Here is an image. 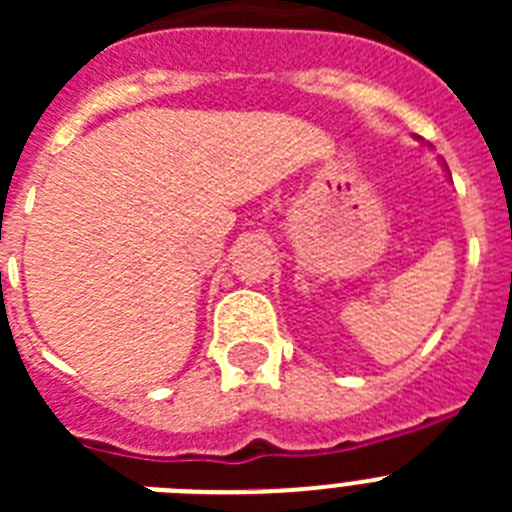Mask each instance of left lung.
Returning <instances> with one entry per match:
<instances>
[{"label": "left lung", "instance_id": "8db88e82", "mask_svg": "<svg viewBox=\"0 0 512 512\" xmlns=\"http://www.w3.org/2000/svg\"><path fill=\"white\" fill-rule=\"evenodd\" d=\"M446 171H449V169H446Z\"/></svg>", "mask_w": 512, "mask_h": 512}]
</instances>
